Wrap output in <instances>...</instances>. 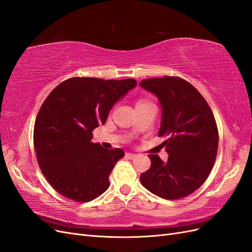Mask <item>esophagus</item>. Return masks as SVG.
<instances>
[{"mask_svg": "<svg viewBox=\"0 0 252 252\" xmlns=\"http://www.w3.org/2000/svg\"><path fill=\"white\" fill-rule=\"evenodd\" d=\"M125 157H126L127 158H129V159H132V158H134L136 157V155L131 154V152H127V154L125 155Z\"/></svg>", "mask_w": 252, "mask_h": 252, "instance_id": "1", "label": "esophagus"}]
</instances>
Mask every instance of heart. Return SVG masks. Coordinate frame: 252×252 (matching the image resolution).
I'll list each match as a JSON object with an SVG mask.
<instances>
[{
	"label": "heart",
	"instance_id": "obj_1",
	"mask_svg": "<svg viewBox=\"0 0 252 252\" xmlns=\"http://www.w3.org/2000/svg\"><path fill=\"white\" fill-rule=\"evenodd\" d=\"M141 101H142V100H141ZM141 101H139V102H141Z\"/></svg>",
	"mask_w": 252,
	"mask_h": 252
}]
</instances>
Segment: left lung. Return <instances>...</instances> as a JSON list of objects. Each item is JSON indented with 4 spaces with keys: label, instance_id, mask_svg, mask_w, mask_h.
<instances>
[{
    "label": "left lung",
    "instance_id": "1",
    "mask_svg": "<svg viewBox=\"0 0 252 252\" xmlns=\"http://www.w3.org/2000/svg\"><path fill=\"white\" fill-rule=\"evenodd\" d=\"M140 86L154 94L162 108L158 135L167 162L149 155L150 168L141 174L142 185L166 200H179L199 189L215 164L219 133L215 117L202 94L187 81L164 77L142 80Z\"/></svg>",
    "mask_w": 252,
    "mask_h": 252
}]
</instances>
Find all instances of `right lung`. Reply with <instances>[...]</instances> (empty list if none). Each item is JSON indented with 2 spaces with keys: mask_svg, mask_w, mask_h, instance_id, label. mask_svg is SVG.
I'll use <instances>...</instances> for the list:
<instances>
[{
  "mask_svg": "<svg viewBox=\"0 0 252 252\" xmlns=\"http://www.w3.org/2000/svg\"><path fill=\"white\" fill-rule=\"evenodd\" d=\"M135 86L133 79L72 78L47 96L35 120L33 144L43 174L59 193L86 203L108 189L109 174L125 154L93 143L91 132Z\"/></svg>",
  "mask_w": 252,
  "mask_h": 252,
  "instance_id": "1",
  "label": "right lung"
}]
</instances>
